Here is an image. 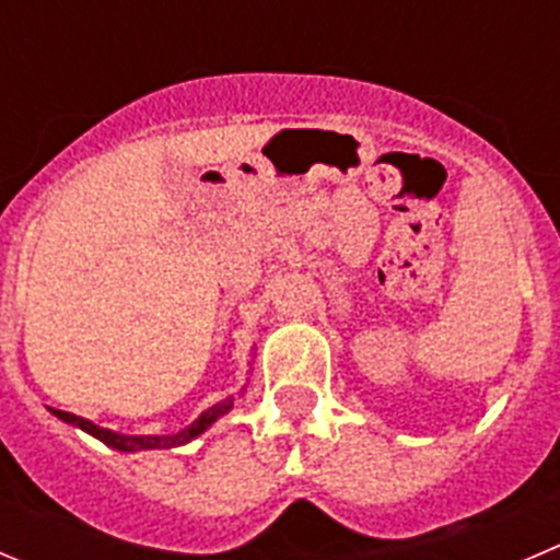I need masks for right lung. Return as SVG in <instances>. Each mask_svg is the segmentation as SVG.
Masks as SVG:
<instances>
[{
    "label": "right lung",
    "instance_id": "add662e5",
    "mask_svg": "<svg viewBox=\"0 0 560 560\" xmlns=\"http://www.w3.org/2000/svg\"><path fill=\"white\" fill-rule=\"evenodd\" d=\"M231 407H233V396H228L225 401H220V404H214V407H209L203 415H200V418L191 420V423L186 425V429L175 431V434H117V431L104 429V425H95L93 420H84V418H79V415L66 412V409H51V415H57V418L66 420V423L79 425V429L88 431V434H93L95 440H101V443L109 445V448L126 451V454H131V451L178 448V445L191 443L195 436H200L206 429H211V423H217V420H220L222 415L231 412Z\"/></svg>",
    "mask_w": 560,
    "mask_h": 560
}]
</instances>
